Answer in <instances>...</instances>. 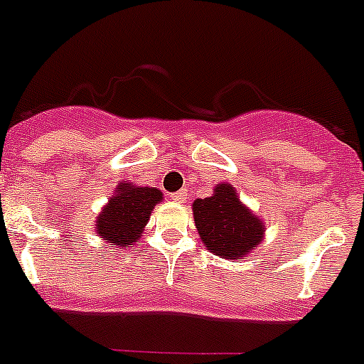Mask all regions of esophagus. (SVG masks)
<instances>
[{
    "label": "esophagus",
    "instance_id": "obj_1",
    "mask_svg": "<svg viewBox=\"0 0 364 364\" xmlns=\"http://www.w3.org/2000/svg\"><path fill=\"white\" fill-rule=\"evenodd\" d=\"M171 199H174V201L178 203H183L186 199V190H178V192L171 193Z\"/></svg>",
    "mask_w": 364,
    "mask_h": 364
}]
</instances>
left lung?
<instances>
[{
	"label": "left lung",
	"mask_w": 364,
	"mask_h": 364,
	"mask_svg": "<svg viewBox=\"0 0 364 364\" xmlns=\"http://www.w3.org/2000/svg\"><path fill=\"white\" fill-rule=\"evenodd\" d=\"M192 210L199 237L220 259L239 260L259 246L266 232L230 185H217L212 198L196 199Z\"/></svg>",
	"instance_id": "left-lung-1"
}]
</instances>
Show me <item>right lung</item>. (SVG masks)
I'll return each mask as SVG.
<instances>
[{"mask_svg": "<svg viewBox=\"0 0 364 364\" xmlns=\"http://www.w3.org/2000/svg\"><path fill=\"white\" fill-rule=\"evenodd\" d=\"M161 190L120 183L117 193L97 217V233L111 246L125 247L138 242Z\"/></svg>", "mask_w": 364, "mask_h": 364, "instance_id": "add662e5", "label": "right lung"}]
</instances>
